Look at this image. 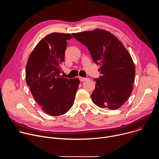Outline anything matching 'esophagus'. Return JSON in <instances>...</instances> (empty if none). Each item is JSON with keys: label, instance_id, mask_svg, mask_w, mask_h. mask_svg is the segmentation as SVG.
<instances>
[{"label": "esophagus", "instance_id": "esophagus-1", "mask_svg": "<svg viewBox=\"0 0 159 159\" xmlns=\"http://www.w3.org/2000/svg\"><path fill=\"white\" fill-rule=\"evenodd\" d=\"M79 79H80V80L81 82H84V81L87 80L88 79H87V78H85V77H79Z\"/></svg>", "mask_w": 159, "mask_h": 159}]
</instances>
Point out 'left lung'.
Returning a JSON list of instances; mask_svg holds the SVG:
<instances>
[{"mask_svg": "<svg viewBox=\"0 0 159 159\" xmlns=\"http://www.w3.org/2000/svg\"><path fill=\"white\" fill-rule=\"evenodd\" d=\"M87 47L94 61L100 65L101 76L91 95L100 107L116 109L129 98L134 82L135 67L123 43L114 34L100 29L72 33Z\"/></svg>", "mask_w": 159, "mask_h": 159, "instance_id": "1", "label": "left lung"}]
</instances>
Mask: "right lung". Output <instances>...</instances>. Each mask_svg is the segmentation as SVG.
<instances>
[{"instance_id":"add662e5","label":"right lung","mask_w":159,"mask_h":159,"mask_svg":"<svg viewBox=\"0 0 159 159\" xmlns=\"http://www.w3.org/2000/svg\"><path fill=\"white\" fill-rule=\"evenodd\" d=\"M69 33H53L39 41L26 66V81L37 103L47 114L64 115L74 104L80 80L60 75Z\"/></svg>"}]
</instances>
